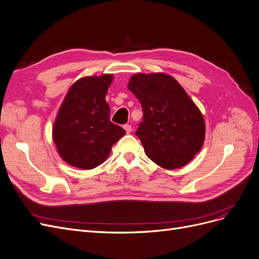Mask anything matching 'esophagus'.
<instances>
[{
	"label": "esophagus",
	"mask_w": 259,
	"mask_h": 259,
	"mask_svg": "<svg viewBox=\"0 0 259 259\" xmlns=\"http://www.w3.org/2000/svg\"><path fill=\"white\" fill-rule=\"evenodd\" d=\"M123 128H124L125 131H126V133H127V134H130V133L132 132V126H131V125H130V124H125V125H124V126H123Z\"/></svg>",
	"instance_id": "obj_1"
}]
</instances>
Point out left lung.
Returning <instances> with one entry per match:
<instances>
[{
  "instance_id": "8db88e82",
  "label": "left lung",
  "mask_w": 259,
  "mask_h": 259,
  "mask_svg": "<svg viewBox=\"0 0 259 259\" xmlns=\"http://www.w3.org/2000/svg\"><path fill=\"white\" fill-rule=\"evenodd\" d=\"M127 88L143 107L144 120L136 135L148 158L165 169L185 166L204 143L205 122L200 109L165 73H136Z\"/></svg>"
}]
</instances>
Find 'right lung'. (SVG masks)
<instances>
[{"label":"right lung","instance_id":"1","mask_svg":"<svg viewBox=\"0 0 259 259\" xmlns=\"http://www.w3.org/2000/svg\"><path fill=\"white\" fill-rule=\"evenodd\" d=\"M112 74L84 76L74 82L59 108L53 140L69 165L92 169L104 163L125 131L110 121L106 101Z\"/></svg>","mask_w":259,"mask_h":259}]
</instances>
